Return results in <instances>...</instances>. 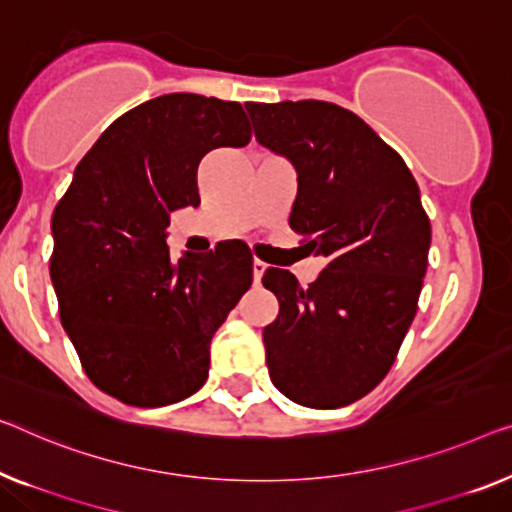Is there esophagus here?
I'll list each match as a JSON object with an SVG mask.
<instances>
[{
    "instance_id": "1",
    "label": "esophagus",
    "mask_w": 512,
    "mask_h": 512,
    "mask_svg": "<svg viewBox=\"0 0 512 512\" xmlns=\"http://www.w3.org/2000/svg\"><path fill=\"white\" fill-rule=\"evenodd\" d=\"M264 271H266V264L262 262V259H253V280H255V285H257L259 280H262Z\"/></svg>"
}]
</instances>
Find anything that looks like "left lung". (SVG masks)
<instances>
[{"label":"left lung","instance_id":"8db88e82","mask_svg":"<svg viewBox=\"0 0 512 512\" xmlns=\"http://www.w3.org/2000/svg\"><path fill=\"white\" fill-rule=\"evenodd\" d=\"M246 110L257 142L299 174L289 227L326 257L308 287L285 269L264 271L280 303L264 329L271 381L303 407H347L388 375L414 322L430 218L402 156L352 110L326 101Z\"/></svg>","mask_w":512,"mask_h":512}]
</instances>
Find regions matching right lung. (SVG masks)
Segmentation results:
<instances>
[{
	"instance_id": "obj_1",
	"label": "right lung",
	"mask_w": 512,
	"mask_h": 512,
	"mask_svg": "<svg viewBox=\"0 0 512 512\" xmlns=\"http://www.w3.org/2000/svg\"><path fill=\"white\" fill-rule=\"evenodd\" d=\"M241 103L165 94L121 114L75 167L52 213L50 276L87 377L133 407L200 391L213 333L253 282L243 241L172 259L170 213L200 204L197 167L246 147Z\"/></svg>"
}]
</instances>
